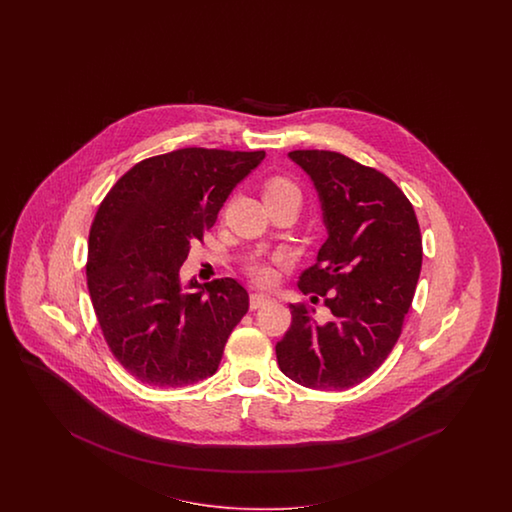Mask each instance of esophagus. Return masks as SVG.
Returning <instances> with one entry per match:
<instances>
[{
    "label": "esophagus",
    "instance_id": "esophagus-1",
    "mask_svg": "<svg viewBox=\"0 0 512 512\" xmlns=\"http://www.w3.org/2000/svg\"><path fill=\"white\" fill-rule=\"evenodd\" d=\"M268 302H270V298L261 295V293H253V295L249 296V308L251 310H259V308L266 306Z\"/></svg>",
    "mask_w": 512,
    "mask_h": 512
}]
</instances>
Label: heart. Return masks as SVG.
Wrapping results in <instances>:
<instances>
[{
  "mask_svg": "<svg viewBox=\"0 0 512 512\" xmlns=\"http://www.w3.org/2000/svg\"><path fill=\"white\" fill-rule=\"evenodd\" d=\"M263 197L266 204L285 201V199H300V189L287 176H270L263 184ZM248 270L249 274L261 283H268L274 278L272 266L264 261H259V259H253L248 264Z\"/></svg>",
  "mask_w": 512,
  "mask_h": 512,
  "instance_id": "heart-1",
  "label": "heart"
}]
</instances>
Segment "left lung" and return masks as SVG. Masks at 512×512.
Masks as SVG:
<instances>
[{"label": "left lung", "mask_w": 512, "mask_h": 512, "mask_svg": "<svg viewBox=\"0 0 512 512\" xmlns=\"http://www.w3.org/2000/svg\"><path fill=\"white\" fill-rule=\"evenodd\" d=\"M323 204L328 238L298 281L332 313L317 323L304 304L276 345L279 370L302 387L345 390L368 379L402 334L422 266L413 204L383 172L328 150H295Z\"/></svg>", "instance_id": "left-lung-1"}]
</instances>
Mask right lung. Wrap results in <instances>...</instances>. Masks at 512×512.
<instances>
[{"instance_id":"add662e5","label":"right lung","mask_w":512,"mask_h":512,"mask_svg":"<svg viewBox=\"0 0 512 512\" xmlns=\"http://www.w3.org/2000/svg\"><path fill=\"white\" fill-rule=\"evenodd\" d=\"M263 159V150L216 148L154 155L125 172L99 204L88 240V291L110 353L140 383L187 387L217 372L225 343L248 313V291L233 278L191 279L186 289L180 266Z\"/></svg>"}]
</instances>
